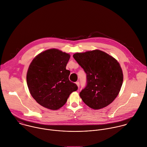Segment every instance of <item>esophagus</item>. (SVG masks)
<instances>
[{
	"label": "esophagus",
	"mask_w": 147,
	"mask_h": 147,
	"mask_svg": "<svg viewBox=\"0 0 147 147\" xmlns=\"http://www.w3.org/2000/svg\"><path fill=\"white\" fill-rule=\"evenodd\" d=\"M76 85H77V86H78V88H80V82H76Z\"/></svg>",
	"instance_id": "obj_1"
}]
</instances>
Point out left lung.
Wrapping results in <instances>:
<instances>
[{
  "label": "left lung",
  "instance_id": "left-lung-1",
  "mask_svg": "<svg viewBox=\"0 0 147 147\" xmlns=\"http://www.w3.org/2000/svg\"><path fill=\"white\" fill-rule=\"evenodd\" d=\"M74 59L86 74V85L80 92L83 102L90 108L106 107L117 96L123 75L117 61L99 50L77 53Z\"/></svg>",
  "mask_w": 147,
  "mask_h": 147
}]
</instances>
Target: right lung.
<instances>
[{
  "mask_svg": "<svg viewBox=\"0 0 147 147\" xmlns=\"http://www.w3.org/2000/svg\"><path fill=\"white\" fill-rule=\"evenodd\" d=\"M70 55L56 49L47 50L36 56L30 64L27 83L30 93L41 106L58 110L66 102L70 94L78 89L69 79L66 69Z\"/></svg>",
  "mask_w": 147,
  "mask_h": 147,
  "instance_id": "add662e5",
  "label": "right lung"
}]
</instances>
